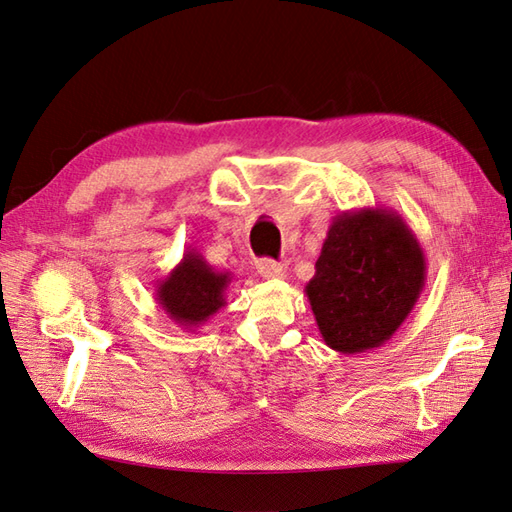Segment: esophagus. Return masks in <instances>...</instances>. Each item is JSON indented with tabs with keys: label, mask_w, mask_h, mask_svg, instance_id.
Wrapping results in <instances>:
<instances>
[{
	"label": "esophagus",
	"mask_w": 512,
	"mask_h": 512,
	"mask_svg": "<svg viewBox=\"0 0 512 512\" xmlns=\"http://www.w3.org/2000/svg\"><path fill=\"white\" fill-rule=\"evenodd\" d=\"M256 269H258V274L263 276V278H285L287 276V269L280 265V263H276V260H271V258L258 260Z\"/></svg>",
	"instance_id": "esophagus-1"
}]
</instances>
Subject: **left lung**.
Instances as JSON below:
<instances>
[{
	"instance_id": "left-lung-1",
	"label": "left lung",
	"mask_w": 512,
	"mask_h": 512,
	"mask_svg": "<svg viewBox=\"0 0 512 512\" xmlns=\"http://www.w3.org/2000/svg\"><path fill=\"white\" fill-rule=\"evenodd\" d=\"M424 283V249L404 218L360 207L331 221L305 294L327 347L353 356L391 340Z\"/></svg>"
}]
</instances>
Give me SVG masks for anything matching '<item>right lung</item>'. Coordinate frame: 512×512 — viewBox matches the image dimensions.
I'll return each instance as SVG.
<instances>
[{"mask_svg":"<svg viewBox=\"0 0 512 512\" xmlns=\"http://www.w3.org/2000/svg\"><path fill=\"white\" fill-rule=\"evenodd\" d=\"M232 278L229 271H216L196 249H187L181 263L156 283L154 300L174 325L194 331L225 307Z\"/></svg>","mask_w":512,"mask_h":512,"instance_id":"right-lung-1","label":"right lung"}]
</instances>
